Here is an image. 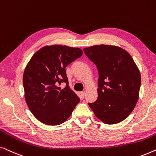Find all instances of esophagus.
Here are the masks:
<instances>
[{
  "label": "esophagus",
  "instance_id": "1",
  "mask_svg": "<svg viewBox=\"0 0 156 156\" xmlns=\"http://www.w3.org/2000/svg\"><path fill=\"white\" fill-rule=\"evenodd\" d=\"M85 94H86V93H85V91H82V92H80V96H81L82 98H84Z\"/></svg>",
  "mask_w": 156,
  "mask_h": 156
}]
</instances>
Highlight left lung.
Wrapping results in <instances>:
<instances>
[{
  "instance_id": "8db88e82",
  "label": "left lung",
  "mask_w": 156,
  "mask_h": 156,
  "mask_svg": "<svg viewBox=\"0 0 156 156\" xmlns=\"http://www.w3.org/2000/svg\"><path fill=\"white\" fill-rule=\"evenodd\" d=\"M83 51L96 66L99 77L98 98L89 106L103 123L123 121L138 101L141 78L138 66L128 52L115 45H96Z\"/></svg>"
}]
</instances>
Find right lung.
I'll return each instance as SVG.
<instances>
[{
	"instance_id": "1",
	"label": "right lung",
	"mask_w": 156,
	"mask_h": 156,
	"mask_svg": "<svg viewBox=\"0 0 156 156\" xmlns=\"http://www.w3.org/2000/svg\"><path fill=\"white\" fill-rule=\"evenodd\" d=\"M83 55L78 48L62 45L41 48L27 64L23 83L29 110L41 123L57 126L72 114L80 98L68 86L66 67ZM66 83L61 89L58 84Z\"/></svg>"
}]
</instances>
